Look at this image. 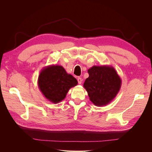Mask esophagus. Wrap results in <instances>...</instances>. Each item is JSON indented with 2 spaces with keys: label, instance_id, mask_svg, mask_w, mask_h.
<instances>
[{
  "label": "esophagus",
  "instance_id": "obj_1",
  "mask_svg": "<svg viewBox=\"0 0 152 152\" xmlns=\"http://www.w3.org/2000/svg\"><path fill=\"white\" fill-rule=\"evenodd\" d=\"M77 81H78V83H79V84H81V83H82V78H80V77H79L77 79Z\"/></svg>",
  "mask_w": 152,
  "mask_h": 152
}]
</instances>
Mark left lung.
I'll use <instances>...</instances> for the list:
<instances>
[{
	"label": "left lung",
	"instance_id": "1",
	"mask_svg": "<svg viewBox=\"0 0 152 152\" xmlns=\"http://www.w3.org/2000/svg\"><path fill=\"white\" fill-rule=\"evenodd\" d=\"M89 77L84 87L89 99L97 107L109 104L120 91L122 80L112 66H93L88 70Z\"/></svg>",
	"mask_w": 152,
	"mask_h": 152
}]
</instances>
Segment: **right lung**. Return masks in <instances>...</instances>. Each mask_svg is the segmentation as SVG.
Here are the masks:
<instances>
[{
  "mask_svg": "<svg viewBox=\"0 0 152 152\" xmlns=\"http://www.w3.org/2000/svg\"><path fill=\"white\" fill-rule=\"evenodd\" d=\"M78 82L68 74L60 65H50L44 68L38 78V86L41 93L49 102L58 103L65 98L69 89Z\"/></svg>",
  "mask_w": 152,
  "mask_h": 152,
  "instance_id": "obj_1",
  "label": "right lung"
}]
</instances>
